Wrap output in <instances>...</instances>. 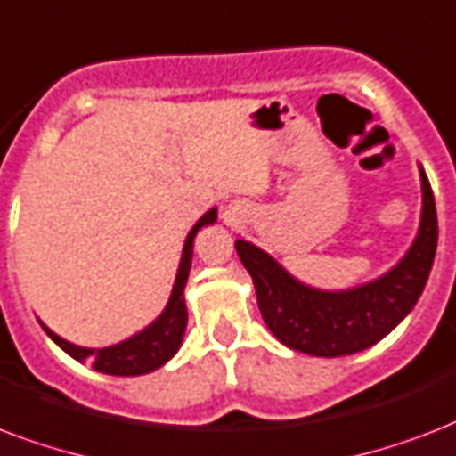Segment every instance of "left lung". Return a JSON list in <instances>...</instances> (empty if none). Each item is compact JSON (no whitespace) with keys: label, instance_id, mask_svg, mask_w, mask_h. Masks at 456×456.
<instances>
[{"label":"left lung","instance_id":"left-lung-1","mask_svg":"<svg viewBox=\"0 0 456 456\" xmlns=\"http://www.w3.org/2000/svg\"><path fill=\"white\" fill-rule=\"evenodd\" d=\"M423 209L414 245L386 276L345 292L314 290L247 240H235L240 261L256 288L271 333L290 349L314 356L354 354L383 340L421 297L437 247L433 190L421 168Z\"/></svg>","mask_w":456,"mask_h":456}]
</instances>
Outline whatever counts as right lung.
I'll return each mask as SVG.
<instances>
[{"label": "right lung", "mask_w": 456, "mask_h": 456, "mask_svg": "<svg viewBox=\"0 0 456 456\" xmlns=\"http://www.w3.org/2000/svg\"><path fill=\"white\" fill-rule=\"evenodd\" d=\"M216 221V209L207 211L200 221L195 224V228L190 231L188 240H185V247H183V256H180L178 276H175V283H173V292L168 305L161 312L151 326H147L144 330H140L137 335L128 338V340L118 342L114 347L104 349H87L77 347L73 342L63 340L56 333H52L47 326L45 333L52 338V340L59 345V347L70 354L77 362H90L94 371L109 373V376H142V373H150L159 366H164L168 359H171L175 352H178L180 342H183V335H185V326H188V309H185V283H188L190 266H192V247H195V235L200 228L204 225H211Z\"/></svg>", "instance_id": "obj_1"}]
</instances>
